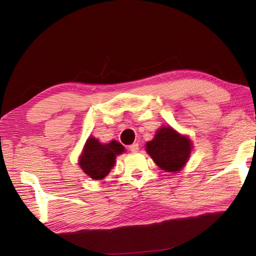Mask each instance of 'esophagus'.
Masks as SVG:
<instances>
[{"label":"esophagus","mask_w":256,"mask_h":256,"mask_svg":"<svg viewBox=\"0 0 256 256\" xmlns=\"http://www.w3.org/2000/svg\"><path fill=\"white\" fill-rule=\"evenodd\" d=\"M128 149L131 152H138V144H133L128 146Z\"/></svg>","instance_id":"obj_1"}]
</instances>
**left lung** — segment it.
<instances>
[{"label": "left lung", "mask_w": 256, "mask_h": 256, "mask_svg": "<svg viewBox=\"0 0 256 256\" xmlns=\"http://www.w3.org/2000/svg\"><path fill=\"white\" fill-rule=\"evenodd\" d=\"M146 152L166 172H178L190 157L192 144L188 138L182 136L170 126H162L154 140L146 144Z\"/></svg>", "instance_id": "obj_1"}]
</instances>
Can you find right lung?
I'll list each match as a JSON object with an SVG mask.
<instances>
[{
  "label": "right lung",
  "mask_w": 256,
  "mask_h": 256,
  "mask_svg": "<svg viewBox=\"0 0 256 256\" xmlns=\"http://www.w3.org/2000/svg\"><path fill=\"white\" fill-rule=\"evenodd\" d=\"M124 151L120 142L112 140L108 144H102L97 138H89L84 146V154L80 157V167L90 178L100 180L115 164V158Z\"/></svg>",
  "instance_id": "1"
}]
</instances>
